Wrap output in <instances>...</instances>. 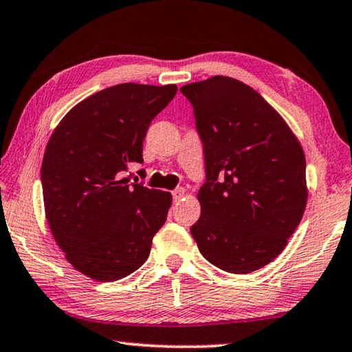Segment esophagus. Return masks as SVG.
<instances>
[{
    "label": "esophagus",
    "instance_id": "1",
    "mask_svg": "<svg viewBox=\"0 0 352 352\" xmlns=\"http://www.w3.org/2000/svg\"><path fill=\"white\" fill-rule=\"evenodd\" d=\"M184 195H186V190H184L182 187L176 188L175 192H173V199H175V202H179L184 198Z\"/></svg>",
    "mask_w": 352,
    "mask_h": 352
}]
</instances>
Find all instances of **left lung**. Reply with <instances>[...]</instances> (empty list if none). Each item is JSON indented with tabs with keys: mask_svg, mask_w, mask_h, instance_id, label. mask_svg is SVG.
Returning a JSON list of instances; mask_svg holds the SVG:
<instances>
[{
	"mask_svg": "<svg viewBox=\"0 0 352 352\" xmlns=\"http://www.w3.org/2000/svg\"><path fill=\"white\" fill-rule=\"evenodd\" d=\"M204 145L201 217L192 226L213 266L250 274L278 256L303 218V148L285 119L249 85L214 76L181 88Z\"/></svg>",
	"mask_w": 352,
	"mask_h": 352,
	"instance_id": "1",
	"label": "left lung"
}]
</instances>
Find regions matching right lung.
<instances>
[{
    "mask_svg": "<svg viewBox=\"0 0 352 352\" xmlns=\"http://www.w3.org/2000/svg\"><path fill=\"white\" fill-rule=\"evenodd\" d=\"M176 85L122 83L76 104L49 139L41 164L43 201L54 239L74 269L102 283L146 261L171 195L122 177L142 164L151 120Z\"/></svg>",
    "mask_w": 352,
    "mask_h": 352,
    "instance_id": "obj_1",
    "label": "right lung"
}]
</instances>
